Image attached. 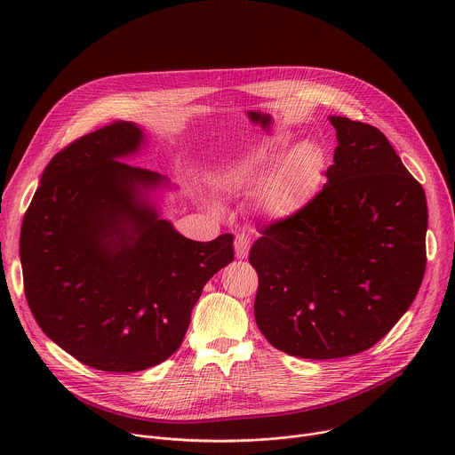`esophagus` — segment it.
Masks as SVG:
<instances>
[{
  "instance_id": "34e87169",
  "label": "esophagus",
  "mask_w": 455,
  "mask_h": 455,
  "mask_svg": "<svg viewBox=\"0 0 455 455\" xmlns=\"http://www.w3.org/2000/svg\"><path fill=\"white\" fill-rule=\"evenodd\" d=\"M234 248H235L237 259H246L248 251H250V239L244 234H237L235 241H234Z\"/></svg>"
}]
</instances>
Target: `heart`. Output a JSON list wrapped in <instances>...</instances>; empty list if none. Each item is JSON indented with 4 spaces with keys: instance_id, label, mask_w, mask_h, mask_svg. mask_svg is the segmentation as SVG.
I'll return each instance as SVG.
<instances>
[{
    "instance_id": "obj_1",
    "label": "heart",
    "mask_w": 455,
    "mask_h": 455,
    "mask_svg": "<svg viewBox=\"0 0 455 455\" xmlns=\"http://www.w3.org/2000/svg\"><path fill=\"white\" fill-rule=\"evenodd\" d=\"M290 146L288 137H274L259 142L221 164L212 183L223 192H251L260 180L259 202L275 220H288L307 207L326 171V153L315 140H300Z\"/></svg>"
}]
</instances>
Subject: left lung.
<instances>
[{
  "instance_id": "obj_1",
  "label": "left lung",
  "mask_w": 455,
  "mask_h": 455,
  "mask_svg": "<svg viewBox=\"0 0 455 455\" xmlns=\"http://www.w3.org/2000/svg\"><path fill=\"white\" fill-rule=\"evenodd\" d=\"M337 129L328 183L299 214L261 228L250 250L255 322L299 358L330 360L381 340L425 274L423 187L379 129L328 116Z\"/></svg>"
}]
</instances>
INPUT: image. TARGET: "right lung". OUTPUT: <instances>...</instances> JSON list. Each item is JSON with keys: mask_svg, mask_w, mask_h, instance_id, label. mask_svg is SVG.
I'll list each match as a JSON object with an SVG mask.
<instances>
[{"mask_svg": "<svg viewBox=\"0 0 455 455\" xmlns=\"http://www.w3.org/2000/svg\"><path fill=\"white\" fill-rule=\"evenodd\" d=\"M146 133L115 122L46 165L25 214L20 257L25 295L44 335L81 363L137 372L181 344L209 279L234 261V235H181L162 216L160 172L124 160Z\"/></svg>", "mask_w": 455, "mask_h": 455, "instance_id": "1", "label": "right lung"}]
</instances>
